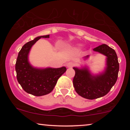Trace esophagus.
Listing matches in <instances>:
<instances>
[{
	"instance_id": "34e87169",
	"label": "esophagus",
	"mask_w": 130,
	"mask_h": 130,
	"mask_svg": "<svg viewBox=\"0 0 130 130\" xmlns=\"http://www.w3.org/2000/svg\"><path fill=\"white\" fill-rule=\"evenodd\" d=\"M74 63H73V62H69V63H67V67H68V68H72L74 66Z\"/></svg>"
}]
</instances>
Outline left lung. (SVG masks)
Returning a JSON list of instances; mask_svg holds the SVG:
<instances>
[{"mask_svg": "<svg viewBox=\"0 0 130 130\" xmlns=\"http://www.w3.org/2000/svg\"><path fill=\"white\" fill-rule=\"evenodd\" d=\"M93 50L106 57V67L102 73L93 75L88 67H73L75 75L73 83L76 92L82 97L95 99L106 95L116 83L119 72L118 57L115 50L106 44H102ZM89 56L85 57L86 59Z\"/></svg>", "mask_w": 130, "mask_h": 130, "instance_id": "1", "label": "left lung"}]
</instances>
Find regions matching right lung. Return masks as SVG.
Here are the masks:
<instances>
[{
	"label": "right lung",
	"mask_w": 130,
	"mask_h": 130,
	"mask_svg": "<svg viewBox=\"0 0 130 130\" xmlns=\"http://www.w3.org/2000/svg\"><path fill=\"white\" fill-rule=\"evenodd\" d=\"M49 37L50 35L39 36L26 43L19 52L16 62L18 82L25 91L36 96L50 93L59 77L67 70L66 67L38 69L30 64L28 54L32 46L41 38Z\"/></svg>",
	"instance_id": "1"
}]
</instances>
